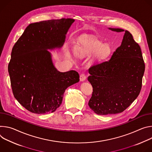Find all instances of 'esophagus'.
I'll list each match as a JSON object with an SVG mask.
<instances>
[{"instance_id":"esophagus-1","label":"esophagus","mask_w":152,"mask_h":152,"mask_svg":"<svg viewBox=\"0 0 152 152\" xmlns=\"http://www.w3.org/2000/svg\"><path fill=\"white\" fill-rule=\"evenodd\" d=\"M86 79V76L85 74H82L80 75V80L81 81H84Z\"/></svg>"}]
</instances>
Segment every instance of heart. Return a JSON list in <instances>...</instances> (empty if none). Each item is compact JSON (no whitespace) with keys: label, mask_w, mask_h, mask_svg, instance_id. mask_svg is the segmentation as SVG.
Returning <instances> with one entry per match:
<instances>
[{"label":"heart","mask_w":152,"mask_h":152,"mask_svg":"<svg viewBox=\"0 0 152 152\" xmlns=\"http://www.w3.org/2000/svg\"><path fill=\"white\" fill-rule=\"evenodd\" d=\"M75 55L80 58L89 56L95 54V58L97 60H102L108 57L110 53V49L108 46L98 41H89L77 45L74 48ZM66 55L69 58L74 61V58L68 51Z\"/></svg>","instance_id":"obj_1"}]
</instances>
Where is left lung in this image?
<instances>
[{"mask_svg": "<svg viewBox=\"0 0 152 152\" xmlns=\"http://www.w3.org/2000/svg\"><path fill=\"white\" fill-rule=\"evenodd\" d=\"M109 29L124 31L120 28ZM144 71L141 48L126 30L121 45L110 59L89 69L88 80L93 88L89 107L102 115L123 112L139 95Z\"/></svg>", "mask_w": 152, "mask_h": 152, "instance_id": "1", "label": "left lung"}]
</instances>
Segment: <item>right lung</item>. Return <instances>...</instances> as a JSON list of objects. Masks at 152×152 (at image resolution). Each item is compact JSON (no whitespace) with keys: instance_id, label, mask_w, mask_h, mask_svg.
Wrapping results in <instances>:
<instances>
[{"instance_id":"obj_1","label":"right lung","mask_w":152,"mask_h":152,"mask_svg":"<svg viewBox=\"0 0 152 152\" xmlns=\"http://www.w3.org/2000/svg\"><path fill=\"white\" fill-rule=\"evenodd\" d=\"M74 21L63 18L31 23L12 49L8 69L12 93L32 113L55 112L65 90L80 80L75 71H57L48 50L63 45Z\"/></svg>"}]
</instances>
